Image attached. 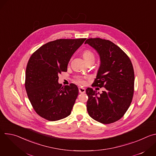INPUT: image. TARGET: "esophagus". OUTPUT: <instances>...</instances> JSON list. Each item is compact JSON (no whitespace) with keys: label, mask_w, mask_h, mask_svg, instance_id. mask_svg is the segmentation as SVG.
Segmentation results:
<instances>
[{"label":"esophagus","mask_w":156,"mask_h":156,"mask_svg":"<svg viewBox=\"0 0 156 156\" xmlns=\"http://www.w3.org/2000/svg\"><path fill=\"white\" fill-rule=\"evenodd\" d=\"M86 91L85 89L83 87H79V93H84Z\"/></svg>","instance_id":"34e87169"}]
</instances>
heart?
I'll list each match as a JSON object with an SVG mask.
<instances>
[{"label":"heart","mask_w":156,"mask_h":156,"mask_svg":"<svg viewBox=\"0 0 156 156\" xmlns=\"http://www.w3.org/2000/svg\"><path fill=\"white\" fill-rule=\"evenodd\" d=\"M83 58L85 60V61L87 60L89 58L94 57V55H93V52L89 50H85L83 53ZM77 81L80 83H84V81L81 78H78Z\"/></svg>","instance_id":"obj_1"}]
</instances>
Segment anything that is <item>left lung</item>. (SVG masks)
Returning <instances> with one entry per match:
<instances>
[{
  "instance_id": "1",
  "label": "left lung",
  "mask_w": 156,
  "mask_h": 156,
  "mask_svg": "<svg viewBox=\"0 0 156 156\" xmlns=\"http://www.w3.org/2000/svg\"><path fill=\"white\" fill-rule=\"evenodd\" d=\"M84 44L94 48L100 57L93 84L105 89L101 94L91 87L86 89L88 114L100 123H114L123 116L132 101L135 81L132 63L119 46L108 40L90 38Z\"/></svg>"
}]
</instances>
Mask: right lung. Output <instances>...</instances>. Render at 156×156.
<instances>
[{"label":"right lung","instance_id":"right-lung-1","mask_svg":"<svg viewBox=\"0 0 156 156\" xmlns=\"http://www.w3.org/2000/svg\"><path fill=\"white\" fill-rule=\"evenodd\" d=\"M86 38L60 39L44 44L28 60L25 88L36 112L49 121L70 115L78 95L75 84L62 86L58 75L67 71L69 62Z\"/></svg>","mask_w":156,"mask_h":156}]
</instances>
